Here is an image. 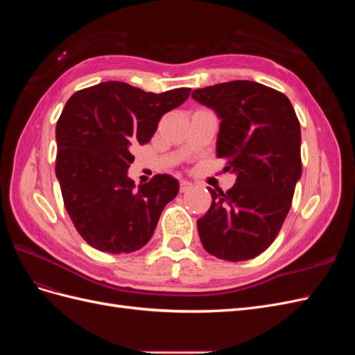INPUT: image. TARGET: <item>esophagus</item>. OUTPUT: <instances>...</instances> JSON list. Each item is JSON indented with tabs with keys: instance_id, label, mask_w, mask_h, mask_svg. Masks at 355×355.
<instances>
[{
	"instance_id": "obj_1",
	"label": "esophagus",
	"mask_w": 355,
	"mask_h": 355,
	"mask_svg": "<svg viewBox=\"0 0 355 355\" xmlns=\"http://www.w3.org/2000/svg\"><path fill=\"white\" fill-rule=\"evenodd\" d=\"M189 189H192V184H191V182H188V180H180L179 191H180V192H188Z\"/></svg>"
}]
</instances>
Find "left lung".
Returning <instances> with one entry per match:
<instances>
[{"label":"left lung","mask_w":355,"mask_h":355,"mask_svg":"<svg viewBox=\"0 0 355 355\" xmlns=\"http://www.w3.org/2000/svg\"><path fill=\"white\" fill-rule=\"evenodd\" d=\"M220 118L216 154L237 175L231 189L209 188L211 206L197 220L200 240L223 261L253 259L272 244L302 175L300 124L287 96L237 80L192 92Z\"/></svg>","instance_id":"obj_1"}]
</instances>
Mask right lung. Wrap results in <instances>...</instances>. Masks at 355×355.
<instances>
[{"label":"right lung","instance_id":"right-lung-1","mask_svg":"<svg viewBox=\"0 0 355 355\" xmlns=\"http://www.w3.org/2000/svg\"><path fill=\"white\" fill-rule=\"evenodd\" d=\"M189 93L182 87L157 94L106 81L67 102L56 125V176L75 230L94 249L130 253L151 240L179 184L170 175H155L135 188L127 176L135 161L130 149L151 141L161 116Z\"/></svg>","mask_w":355,"mask_h":355}]
</instances>
